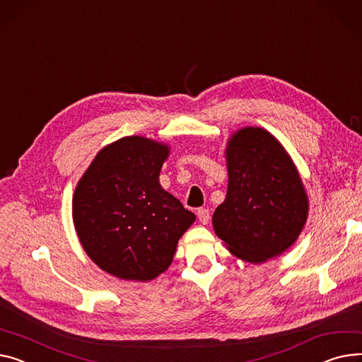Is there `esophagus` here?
Segmentation results:
<instances>
[{"label": "esophagus", "mask_w": 362, "mask_h": 362, "mask_svg": "<svg viewBox=\"0 0 362 362\" xmlns=\"http://www.w3.org/2000/svg\"><path fill=\"white\" fill-rule=\"evenodd\" d=\"M198 218H199V221L202 223V224H208L209 223V209H206V208H199L198 209Z\"/></svg>", "instance_id": "1"}]
</instances>
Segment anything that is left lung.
<instances>
[{"label":"left lung","instance_id":"1","mask_svg":"<svg viewBox=\"0 0 362 362\" xmlns=\"http://www.w3.org/2000/svg\"><path fill=\"white\" fill-rule=\"evenodd\" d=\"M226 160L228 187L212 215L215 234L246 262L279 256L298 238L308 215L293 158L272 134L247 127L228 139Z\"/></svg>","mask_w":362,"mask_h":362}]
</instances>
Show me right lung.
<instances>
[{
	"label": "right lung",
	"mask_w": 362,
	"mask_h": 362,
	"mask_svg": "<svg viewBox=\"0 0 362 362\" xmlns=\"http://www.w3.org/2000/svg\"><path fill=\"white\" fill-rule=\"evenodd\" d=\"M170 148L144 136L120 138L94 157L72 197V220L88 257L105 272L147 282L172 264L195 221L160 185Z\"/></svg>",
	"instance_id": "1"
}]
</instances>
